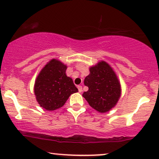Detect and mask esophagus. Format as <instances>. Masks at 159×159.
<instances>
[{
  "label": "esophagus",
  "instance_id": "esophagus-1",
  "mask_svg": "<svg viewBox=\"0 0 159 159\" xmlns=\"http://www.w3.org/2000/svg\"><path fill=\"white\" fill-rule=\"evenodd\" d=\"M77 88H78V90H79L80 93H82V87L81 85H78L77 86Z\"/></svg>",
  "mask_w": 159,
  "mask_h": 159
}]
</instances>
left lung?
<instances>
[{"label":"left lung","instance_id":"8db88e82","mask_svg":"<svg viewBox=\"0 0 159 159\" xmlns=\"http://www.w3.org/2000/svg\"><path fill=\"white\" fill-rule=\"evenodd\" d=\"M90 74L84 80L88 90L82 94L91 107L100 113L114 108L121 94L120 82L108 63L101 61L90 67Z\"/></svg>","mask_w":159,"mask_h":159}]
</instances>
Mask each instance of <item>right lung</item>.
Segmentation results:
<instances>
[{"label": "right lung", "mask_w": 159, "mask_h": 159, "mask_svg": "<svg viewBox=\"0 0 159 159\" xmlns=\"http://www.w3.org/2000/svg\"><path fill=\"white\" fill-rule=\"evenodd\" d=\"M67 66L53 58L41 69L34 85L37 101L47 111L62 107L69 97L78 92L71 77H67Z\"/></svg>", "instance_id": "obj_1"}]
</instances>
